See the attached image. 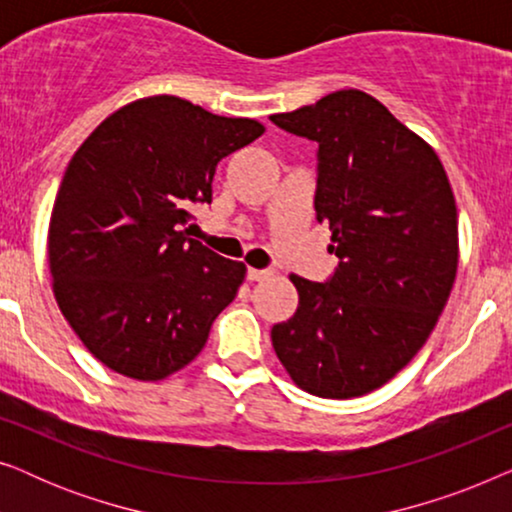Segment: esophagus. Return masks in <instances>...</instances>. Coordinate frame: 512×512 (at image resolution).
<instances>
[{
    "label": "esophagus",
    "instance_id": "1",
    "mask_svg": "<svg viewBox=\"0 0 512 512\" xmlns=\"http://www.w3.org/2000/svg\"><path fill=\"white\" fill-rule=\"evenodd\" d=\"M268 275H270V270H256V268H249L247 270L249 282H258V279H265Z\"/></svg>",
    "mask_w": 512,
    "mask_h": 512
}]
</instances>
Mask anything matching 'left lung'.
<instances>
[{
	"label": "left lung",
	"instance_id": "1",
	"mask_svg": "<svg viewBox=\"0 0 512 512\" xmlns=\"http://www.w3.org/2000/svg\"><path fill=\"white\" fill-rule=\"evenodd\" d=\"M270 121L317 149V221L338 268L291 275L298 310L272 347L307 394L354 398L387 384L429 338L459 263L457 205L436 151L361 90Z\"/></svg>",
	"mask_w": 512,
	"mask_h": 512
}]
</instances>
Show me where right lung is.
I'll return each instance as SVG.
<instances>
[{
	"instance_id": "1",
	"label": "right lung",
	"mask_w": 512,
	"mask_h": 512,
	"mask_svg": "<svg viewBox=\"0 0 512 512\" xmlns=\"http://www.w3.org/2000/svg\"><path fill=\"white\" fill-rule=\"evenodd\" d=\"M263 132L156 95L114 111L69 160L48 265L60 312L104 366L156 382L202 352L247 268L191 240L188 209L212 202L219 160Z\"/></svg>"
}]
</instances>
